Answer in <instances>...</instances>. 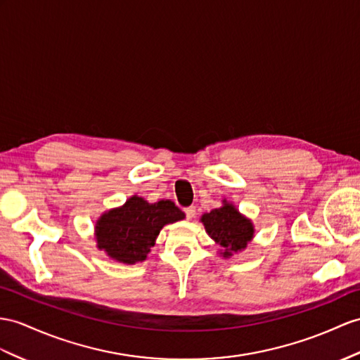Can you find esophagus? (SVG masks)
<instances>
[{"mask_svg":"<svg viewBox=\"0 0 360 360\" xmlns=\"http://www.w3.org/2000/svg\"><path fill=\"white\" fill-rule=\"evenodd\" d=\"M185 212H186V218H188V220H192V218L195 217L197 210H195V207H194V206H189V207H186V209H185Z\"/></svg>","mask_w":360,"mask_h":360,"instance_id":"esophagus-1","label":"esophagus"}]
</instances>
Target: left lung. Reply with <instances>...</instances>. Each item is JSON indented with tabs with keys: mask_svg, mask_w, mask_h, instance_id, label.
I'll return each mask as SVG.
<instances>
[{
	"mask_svg": "<svg viewBox=\"0 0 360 360\" xmlns=\"http://www.w3.org/2000/svg\"><path fill=\"white\" fill-rule=\"evenodd\" d=\"M200 221L206 233L220 246L218 253L223 258L243 252L255 236V226L250 218L243 215L238 207L227 200L221 201L220 207L201 215Z\"/></svg>",
	"mask_w": 360,
	"mask_h": 360,
	"instance_id": "obj_1",
	"label": "left lung"
}]
</instances>
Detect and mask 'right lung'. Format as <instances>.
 <instances>
[{
	"instance_id": "add662e5",
	"label": "right lung",
	"mask_w": 360,
	"mask_h": 360,
	"mask_svg": "<svg viewBox=\"0 0 360 360\" xmlns=\"http://www.w3.org/2000/svg\"><path fill=\"white\" fill-rule=\"evenodd\" d=\"M185 218V212L171 200L148 203L133 195L124 205L105 210L94 224L96 246L107 257L133 266L143 262L166 224Z\"/></svg>"
}]
</instances>
